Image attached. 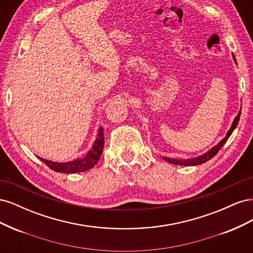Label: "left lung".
Returning <instances> with one entry per match:
<instances>
[{
    "label": "left lung",
    "mask_w": 253,
    "mask_h": 253,
    "mask_svg": "<svg viewBox=\"0 0 253 253\" xmlns=\"http://www.w3.org/2000/svg\"><path fill=\"white\" fill-rule=\"evenodd\" d=\"M233 59L235 61V58L233 56ZM236 63V61H235ZM242 110V109H241ZM240 116H241V111L237 114V116L234 118L233 122H232V126L230 127V129L227 132L226 137L225 138L221 139L216 145H214L212 149H210L208 152H206L205 154H202L197 157H193V158H187V159H176V158H169V157H163V159H165L166 162L173 164V165H177V166H197V165H202L204 163H207L208 160H210L212 157L215 156L217 154V152L221 149V147L226 143V141L228 140L229 137L232 134V132L235 129L237 124H239V120H240Z\"/></svg>",
    "instance_id": "8db88e82"
}]
</instances>
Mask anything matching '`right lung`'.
<instances>
[{"mask_svg": "<svg viewBox=\"0 0 253 253\" xmlns=\"http://www.w3.org/2000/svg\"><path fill=\"white\" fill-rule=\"evenodd\" d=\"M104 147V136H103V128L102 126L99 127L97 138L91 145V149L87 152V154L79 159L73 160V162L67 163H56L51 162V160L44 159L42 157L37 156L42 163L46 165L49 169L60 172V173H66V174H73V173H80L90 170L101 157Z\"/></svg>", "mask_w": 253, "mask_h": 253, "instance_id": "obj_1", "label": "right lung"}]
</instances>
